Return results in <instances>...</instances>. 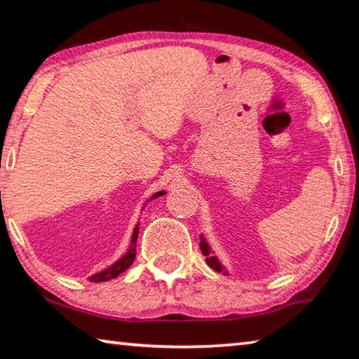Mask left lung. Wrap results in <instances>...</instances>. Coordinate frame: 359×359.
I'll return each instance as SVG.
<instances>
[{
  "label": "left lung",
  "mask_w": 359,
  "mask_h": 359,
  "mask_svg": "<svg viewBox=\"0 0 359 359\" xmlns=\"http://www.w3.org/2000/svg\"><path fill=\"white\" fill-rule=\"evenodd\" d=\"M201 239V242H199V247H201V252H203V255L205 257V261H208V264L212 267V269L214 271H217V272H223L224 276H226V271H224V267L220 264V261H218L214 255L210 253V247H209V244L208 242H205V239L203 238H199Z\"/></svg>",
  "instance_id": "1"
}]
</instances>
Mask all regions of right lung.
<instances>
[{"mask_svg": "<svg viewBox=\"0 0 359 359\" xmlns=\"http://www.w3.org/2000/svg\"><path fill=\"white\" fill-rule=\"evenodd\" d=\"M161 194H165V191H158L156 194H154V196L150 198L155 199L158 196H161ZM137 234H139V223L136 224L135 231H133V238H131V245L128 248V252H126L123 257H121L118 261H115V263L112 266H109L107 269L101 271V272H96L95 276L88 277L90 282H106V280H111V278H115L118 277L121 272H125L128 267L133 264V261H135L136 258V241H137Z\"/></svg>", "mask_w": 359, "mask_h": 359, "instance_id": "add662e5", "label": "right lung"}]
</instances>
